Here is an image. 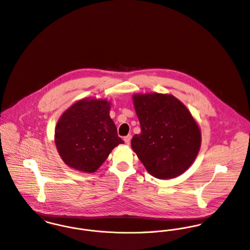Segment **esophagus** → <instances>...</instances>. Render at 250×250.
I'll use <instances>...</instances> for the list:
<instances>
[{"label":"esophagus","mask_w":250,"mask_h":250,"mask_svg":"<svg viewBox=\"0 0 250 250\" xmlns=\"http://www.w3.org/2000/svg\"><path fill=\"white\" fill-rule=\"evenodd\" d=\"M124 140H125V143L126 145H129L130 140H131V136H130V135H127V136H125V137L124 138Z\"/></svg>","instance_id":"esophagus-1"}]
</instances>
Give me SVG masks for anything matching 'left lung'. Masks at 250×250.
<instances>
[{"mask_svg": "<svg viewBox=\"0 0 250 250\" xmlns=\"http://www.w3.org/2000/svg\"><path fill=\"white\" fill-rule=\"evenodd\" d=\"M141 133L131 146L146 170L159 179L174 178L194 163L201 144L200 129L188 108L175 97L134 95Z\"/></svg>", "mask_w": 250, "mask_h": 250, "instance_id": "8db88e82", "label": "left lung"}]
</instances>
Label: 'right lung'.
<instances>
[{
	"mask_svg": "<svg viewBox=\"0 0 250 250\" xmlns=\"http://www.w3.org/2000/svg\"><path fill=\"white\" fill-rule=\"evenodd\" d=\"M109 111L110 103L105 100L83 99L62 114L56 124L55 142L66 165L94 172L112 149L124 143Z\"/></svg>",
	"mask_w": 250,
	"mask_h": 250,
	"instance_id": "right-lung-1",
	"label": "right lung"
}]
</instances>
